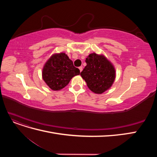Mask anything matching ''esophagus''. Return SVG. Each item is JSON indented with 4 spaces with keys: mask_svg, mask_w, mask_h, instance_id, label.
I'll use <instances>...</instances> for the list:
<instances>
[{
    "mask_svg": "<svg viewBox=\"0 0 157 157\" xmlns=\"http://www.w3.org/2000/svg\"><path fill=\"white\" fill-rule=\"evenodd\" d=\"M78 69H79V70H80V72H82V67H78Z\"/></svg>",
    "mask_w": 157,
    "mask_h": 157,
    "instance_id": "obj_1",
    "label": "esophagus"
}]
</instances>
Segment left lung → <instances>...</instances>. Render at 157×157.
Masks as SVG:
<instances>
[{"label": "left lung", "instance_id": "1", "mask_svg": "<svg viewBox=\"0 0 157 157\" xmlns=\"http://www.w3.org/2000/svg\"><path fill=\"white\" fill-rule=\"evenodd\" d=\"M86 66L80 73L88 88L95 94H101L110 88L116 78L113 63L103 54L92 53L85 60Z\"/></svg>", "mask_w": 157, "mask_h": 157}]
</instances>
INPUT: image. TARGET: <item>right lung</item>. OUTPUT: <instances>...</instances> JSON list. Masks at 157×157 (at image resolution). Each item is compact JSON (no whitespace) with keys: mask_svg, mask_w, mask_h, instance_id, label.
<instances>
[{"mask_svg":"<svg viewBox=\"0 0 157 157\" xmlns=\"http://www.w3.org/2000/svg\"><path fill=\"white\" fill-rule=\"evenodd\" d=\"M80 74V70L73 65L63 52L54 54L46 61L42 71V79L50 89L58 91L65 87L71 79Z\"/></svg>","mask_w":157,"mask_h":157,"instance_id":"obj_1","label":"right lung"}]
</instances>
